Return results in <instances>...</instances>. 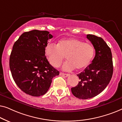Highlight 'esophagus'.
I'll return each instance as SVG.
<instances>
[{"instance_id": "34e87169", "label": "esophagus", "mask_w": 122, "mask_h": 122, "mask_svg": "<svg viewBox=\"0 0 122 122\" xmlns=\"http://www.w3.org/2000/svg\"><path fill=\"white\" fill-rule=\"evenodd\" d=\"M59 74L61 76H64V77H67V76H69V74H66V73H61V72H60Z\"/></svg>"}]
</instances>
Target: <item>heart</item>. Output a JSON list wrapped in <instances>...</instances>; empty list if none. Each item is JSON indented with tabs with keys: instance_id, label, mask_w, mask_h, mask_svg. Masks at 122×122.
Here are the masks:
<instances>
[{
	"instance_id": "heart-1",
	"label": "heart",
	"mask_w": 122,
	"mask_h": 122,
	"mask_svg": "<svg viewBox=\"0 0 122 122\" xmlns=\"http://www.w3.org/2000/svg\"><path fill=\"white\" fill-rule=\"evenodd\" d=\"M94 52L91 44L75 38L61 40L57 45L49 43L45 48L46 58L54 67L59 66L66 56L68 61L63 66V69L66 71L85 69L91 63Z\"/></svg>"
}]
</instances>
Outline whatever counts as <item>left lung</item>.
<instances>
[{
  "label": "left lung",
  "instance_id": "1",
  "mask_svg": "<svg viewBox=\"0 0 122 122\" xmlns=\"http://www.w3.org/2000/svg\"><path fill=\"white\" fill-rule=\"evenodd\" d=\"M86 38L92 43L96 51L94 58L82 72L77 74L80 81L71 88L76 97L86 99L101 93L111 81L113 72L111 50L102 38L88 34Z\"/></svg>",
  "mask_w": 122,
  "mask_h": 122
}]
</instances>
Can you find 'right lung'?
<instances>
[{
	"mask_svg": "<svg viewBox=\"0 0 122 122\" xmlns=\"http://www.w3.org/2000/svg\"><path fill=\"white\" fill-rule=\"evenodd\" d=\"M52 38L49 31L33 30L23 33L13 45L9 59L11 75L18 87L30 96L46 94L53 78L59 74L45 54L48 41Z\"/></svg>",
	"mask_w": 122,
	"mask_h": 122,
	"instance_id": "obj_1",
	"label": "right lung"
}]
</instances>
